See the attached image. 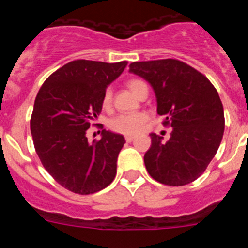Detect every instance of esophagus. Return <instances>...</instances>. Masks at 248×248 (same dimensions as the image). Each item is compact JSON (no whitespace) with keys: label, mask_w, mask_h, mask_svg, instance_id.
<instances>
[{"label":"esophagus","mask_w":248,"mask_h":248,"mask_svg":"<svg viewBox=\"0 0 248 248\" xmlns=\"http://www.w3.org/2000/svg\"><path fill=\"white\" fill-rule=\"evenodd\" d=\"M134 139H135V138L133 137V135H126V137H125V140L128 141V143H131V141H133Z\"/></svg>","instance_id":"34e87169"}]
</instances>
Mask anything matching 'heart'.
I'll return each mask as SVG.
<instances>
[{"instance_id":"heart-1","label":"heart","mask_w":248,"mask_h":248,"mask_svg":"<svg viewBox=\"0 0 248 248\" xmlns=\"http://www.w3.org/2000/svg\"><path fill=\"white\" fill-rule=\"evenodd\" d=\"M128 87L135 95L139 97L141 92L148 89V85L140 79H130L128 82ZM111 99H113V93H111V89L108 88L105 89V92L103 93L102 98V105L104 109H109L111 107ZM148 117H146L145 113H126V114H120L118 117L114 118L110 122L109 126H110L111 130L120 133V134L125 135H133L137 134L141 130L144 123L146 122Z\"/></svg>"}]
</instances>
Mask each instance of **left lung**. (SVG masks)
Returning a JSON list of instances; mask_svg holds the SVG:
<instances>
[{"mask_svg": "<svg viewBox=\"0 0 248 248\" xmlns=\"http://www.w3.org/2000/svg\"><path fill=\"white\" fill-rule=\"evenodd\" d=\"M130 72L150 83L164 126H171L170 139L150 134L144 155L154 180L183 186L201 176L211 163L225 130L223 107L212 83L191 65L177 59L134 62Z\"/></svg>", "mask_w": 248, "mask_h": 248, "instance_id": "obj_1", "label": "left lung"}]
</instances>
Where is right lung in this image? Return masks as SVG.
<instances>
[{"mask_svg": "<svg viewBox=\"0 0 248 248\" xmlns=\"http://www.w3.org/2000/svg\"><path fill=\"white\" fill-rule=\"evenodd\" d=\"M126 64L73 61L50 74L37 94L31 117L34 149L50 176L74 194L100 191L117 175L124 137L104 129L102 139L89 143L85 133L102 111L103 93Z\"/></svg>", "mask_w": 248, "mask_h": 248, "instance_id": "1", "label": "right lung"}]
</instances>
